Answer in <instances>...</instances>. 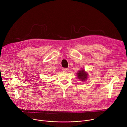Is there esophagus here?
I'll return each instance as SVG.
<instances>
[{
    "instance_id": "esophagus-1",
    "label": "esophagus",
    "mask_w": 127,
    "mask_h": 127,
    "mask_svg": "<svg viewBox=\"0 0 127 127\" xmlns=\"http://www.w3.org/2000/svg\"><path fill=\"white\" fill-rule=\"evenodd\" d=\"M63 71H64V72H68V68H63Z\"/></svg>"
}]
</instances>
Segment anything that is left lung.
<instances>
[{"mask_svg": "<svg viewBox=\"0 0 127 127\" xmlns=\"http://www.w3.org/2000/svg\"><path fill=\"white\" fill-rule=\"evenodd\" d=\"M77 74V76L78 79L82 82H84L86 81L88 78V73L86 72L83 68L80 69V70H78Z\"/></svg>", "mask_w": 127, "mask_h": 127, "instance_id": "obj_1", "label": "left lung"}]
</instances>
